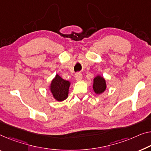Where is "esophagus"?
Here are the masks:
<instances>
[{"instance_id": "obj_1", "label": "esophagus", "mask_w": 151, "mask_h": 151, "mask_svg": "<svg viewBox=\"0 0 151 151\" xmlns=\"http://www.w3.org/2000/svg\"><path fill=\"white\" fill-rule=\"evenodd\" d=\"M82 78H83V75H82L81 73H76V75H75V79H76V81H80V80H81Z\"/></svg>"}]
</instances>
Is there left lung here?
<instances>
[{
	"instance_id": "left-lung-1",
	"label": "left lung",
	"mask_w": 151,
	"mask_h": 151,
	"mask_svg": "<svg viewBox=\"0 0 151 151\" xmlns=\"http://www.w3.org/2000/svg\"><path fill=\"white\" fill-rule=\"evenodd\" d=\"M106 89V83L102 76L98 75L93 78V89L95 93L100 95L105 91Z\"/></svg>"
}]
</instances>
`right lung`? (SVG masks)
I'll use <instances>...</instances> for the list:
<instances>
[{
    "label": "right lung",
    "mask_w": 151,
    "mask_h": 151,
    "mask_svg": "<svg viewBox=\"0 0 151 151\" xmlns=\"http://www.w3.org/2000/svg\"><path fill=\"white\" fill-rule=\"evenodd\" d=\"M70 85L71 83L68 81H65L61 76L56 75L51 81L49 89L56 101L62 102L68 98Z\"/></svg>",
    "instance_id": "add662e5"
}]
</instances>
